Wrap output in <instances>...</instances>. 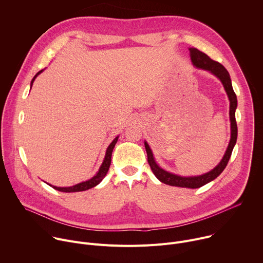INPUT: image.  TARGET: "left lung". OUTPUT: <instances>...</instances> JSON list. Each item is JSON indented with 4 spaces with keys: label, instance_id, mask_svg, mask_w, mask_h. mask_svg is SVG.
I'll return each mask as SVG.
<instances>
[{
    "label": "left lung",
    "instance_id": "left-lung-1",
    "mask_svg": "<svg viewBox=\"0 0 263 263\" xmlns=\"http://www.w3.org/2000/svg\"><path fill=\"white\" fill-rule=\"evenodd\" d=\"M191 53V59L193 64L197 68H201L204 70H207L211 72L213 76H215L222 84L224 90L227 92V96L230 101V110H229V117H230V124H231V137L228 144V147L224 152L223 157L219 161V163L210 172L205 173L203 175L199 176H190V177H184L180 175H176L173 173H170L162 167L158 165L156 162L153 152L151 147L147 144V142L144 140V146L147 155V162L151 167L153 174L156 176V178L167 185L171 186H178V187H185V189H199V187L213 181L215 178H217L221 172L227 166L228 161L231 157L233 147L236 143L237 139V125L235 120V110L237 108V98L232 87V82L230 74L228 70L223 67L220 63L212 60L210 57H208L205 53L199 51L196 48H190Z\"/></svg>",
    "mask_w": 263,
    "mask_h": 263
}]
</instances>
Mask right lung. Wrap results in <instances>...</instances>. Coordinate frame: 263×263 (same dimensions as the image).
Returning a JSON list of instances; mask_svg holds the SVG:
<instances>
[{"label":"right lung","mask_w":263,"mask_h":263,"mask_svg":"<svg viewBox=\"0 0 263 263\" xmlns=\"http://www.w3.org/2000/svg\"><path fill=\"white\" fill-rule=\"evenodd\" d=\"M44 71V69H42V70H40L39 72H37L35 76H34V78L32 79V81H31V85H30V87L32 88V85H33V82H34V80L36 79V77L39 76L40 73H42ZM118 139H119V136H117L114 140H112V142L109 144V146L107 147V149H106V154H105V158H104V160H103V162H102V164H101V166H100V168H99V171H98V173L91 178V179H89V180H87V181H84V182H81V183H78V184H76V185H73V186H69V187H58V186H54V185H51V184H49L48 183V185H50V186H52L54 190H56V191H59V192H62V193H77V192H84V191H87V190H90V189H92V187H95V186H97L104 178H105V176H106V174H107V172H108V170H109V166H110V163H111V155H112V151H114V148H115V145H116V143L118 142Z\"/></svg>","instance_id":"add662e5"}]
</instances>
